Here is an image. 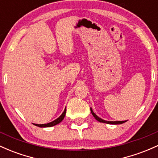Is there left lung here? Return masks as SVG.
I'll list each match as a JSON object with an SVG mask.
<instances>
[{
    "label": "left lung",
    "instance_id": "8db88e82",
    "mask_svg": "<svg viewBox=\"0 0 158 158\" xmlns=\"http://www.w3.org/2000/svg\"><path fill=\"white\" fill-rule=\"evenodd\" d=\"M91 114H92L94 117L95 118V119L96 120H98V121H100V122H102V123H106V124H123V123L126 122V121H105V120H103V119H101L100 118H99L98 115H96V114L94 113V112L92 111V109L91 108Z\"/></svg>",
    "mask_w": 158,
    "mask_h": 158
}]
</instances>
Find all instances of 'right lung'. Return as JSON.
I'll use <instances>...</instances> for the list:
<instances>
[{
    "label": "right lung",
    "instance_id": "obj_1",
    "mask_svg": "<svg viewBox=\"0 0 158 158\" xmlns=\"http://www.w3.org/2000/svg\"><path fill=\"white\" fill-rule=\"evenodd\" d=\"M66 109L64 111V112L62 113V115L60 116L59 118H58L56 119V120L52 121V122L50 123H48V124H34V125L37 126V127H52V126H55L56 125V124H59L60 122H61L62 120L64 119V116L66 115Z\"/></svg>",
    "mask_w": 158,
    "mask_h": 158
}]
</instances>
